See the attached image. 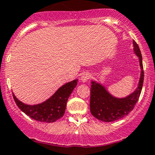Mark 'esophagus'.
<instances>
[{"mask_svg":"<svg viewBox=\"0 0 155 155\" xmlns=\"http://www.w3.org/2000/svg\"><path fill=\"white\" fill-rule=\"evenodd\" d=\"M90 78V75L89 74V73H87V72H85V73H83V74L82 75V76H81V80H82V82L85 83V82H86Z\"/></svg>","mask_w":155,"mask_h":155,"instance_id":"1","label":"esophagus"}]
</instances>
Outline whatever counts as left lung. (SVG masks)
<instances>
[{
	"label": "left lung",
	"instance_id": "8db88e82",
	"mask_svg": "<svg viewBox=\"0 0 155 155\" xmlns=\"http://www.w3.org/2000/svg\"><path fill=\"white\" fill-rule=\"evenodd\" d=\"M134 51L139 57L141 69L138 86L133 93L125 98H116L107 91L102 85L92 81L90 88V112L92 115L104 122H113L121 119L133 110L140 97L143 83L142 56L138 45L134 40Z\"/></svg>",
	"mask_w": 155,
	"mask_h": 155
}]
</instances>
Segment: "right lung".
Wrapping results in <instances>:
<instances>
[{
	"mask_svg": "<svg viewBox=\"0 0 155 155\" xmlns=\"http://www.w3.org/2000/svg\"><path fill=\"white\" fill-rule=\"evenodd\" d=\"M77 79L61 86L52 97L37 105H27L18 100L13 94L14 100L22 112L35 120L52 123L60 119L65 114L69 96L77 85Z\"/></svg>",
	"mask_w": 155,
	"mask_h": 155,
	"instance_id": "add662e5",
	"label": "right lung"
}]
</instances>
